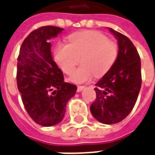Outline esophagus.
I'll return each mask as SVG.
<instances>
[{"label":"esophagus","instance_id":"34e87169","mask_svg":"<svg viewBox=\"0 0 155 155\" xmlns=\"http://www.w3.org/2000/svg\"><path fill=\"white\" fill-rule=\"evenodd\" d=\"M85 88L84 86H78L77 87V92H81V91Z\"/></svg>","mask_w":155,"mask_h":155}]
</instances>
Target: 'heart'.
Segmentation results:
<instances>
[{
	"mask_svg": "<svg viewBox=\"0 0 155 155\" xmlns=\"http://www.w3.org/2000/svg\"><path fill=\"white\" fill-rule=\"evenodd\" d=\"M118 46L97 31H83L68 36L67 45L59 44L54 50L58 64L65 74L71 75L81 60L82 65L70 78L75 84L86 83L95 75L101 77L110 71L118 58Z\"/></svg>",
	"mask_w": 155,
	"mask_h": 155,
	"instance_id": "heart-1",
	"label": "heart"
}]
</instances>
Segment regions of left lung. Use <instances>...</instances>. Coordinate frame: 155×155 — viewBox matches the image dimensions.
Wrapping results in <instances>:
<instances>
[{
	"instance_id": "1",
	"label": "left lung",
	"mask_w": 155,
	"mask_h": 155,
	"mask_svg": "<svg viewBox=\"0 0 155 155\" xmlns=\"http://www.w3.org/2000/svg\"><path fill=\"white\" fill-rule=\"evenodd\" d=\"M118 41L119 53L114 65L97 83L96 100L90 106L93 117L105 124L122 121L135 106L141 86L140 58L127 36L109 28Z\"/></svg>"
}]
</instances>
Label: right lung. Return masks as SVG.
<instances>
[{
	"label": "right lung",
	"mask_w": 155,
	"mask_h": 155,
	"mask_svg": "<svg viewBox=\"0 0 155 155\" xmlns=\"http://www.w3.org/2000/svg\"><path fill=\"white\" fill-rule=\"evenodd\" d=\"M62 31L54 26L35 29L23 41L18 57L17 85L22 103L31 118L45 127L62 121L67 101L77 89L65 82L52 58L49 40Z\"/></svg>",
	"instance_id": "1"
}]
</instances>
